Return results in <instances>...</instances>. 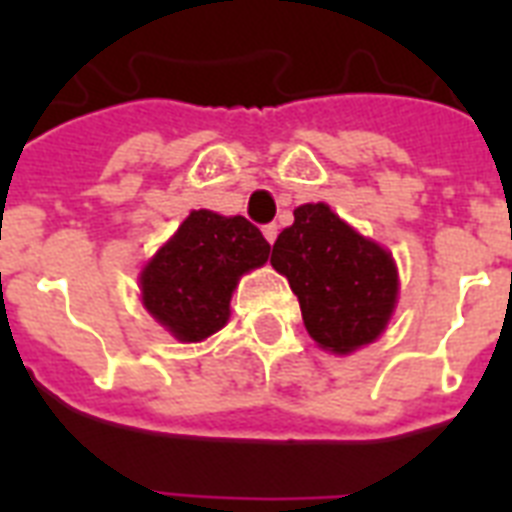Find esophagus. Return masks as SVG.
I'll use <instances>...</instances> for the list:
<instances>
[{
    "label": "esophagus",
    "instance_id": "obj_1",
    "mask_svg": "<svg viewBox=\"0 0 512 512\" xmlns=\"http://www.w3.org/2000/svg\"><path fill=\"white\" fill-rule=\"evenodd\" d=\"M263 236H265V241H268V244H273V241H276V236H279V228H276V225H265L263 228Z\"/></svg>",
    "mask_w": 512,
    "mask_h": 512
}]
</instances>
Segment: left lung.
Masks as SVG:
<instances>
[{"label":"left lung","instance_id":"left-lung-1","mask_svg":"<svg viewBox=\"0 0 512 512\" xmlns=\"http://www.w3.org/2000/svg\"><path fill=\"white\" fill-rule=\"evenodd\" d=\"M271 265L289 279L308 335L335 353L372 342L396 308L393 257L358 236L327 204L295 209V223L273 244Z\"/></svg>","mask_w":512,"mask_h":512}]
</instances>
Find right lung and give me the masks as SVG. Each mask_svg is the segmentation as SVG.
<instances>
[{
	"label": "right lung",
	"mask_w": 512,
	"mask_h": 512,
	"mask_svg": "<svg viewBox=\"0 0 512 512\" xmlns=\"http://www.w3.org/2000/svg\"><path fill=\"white\" fill-rule=\"evenodd\" d=\"M268 252L271 244L247 217L191 212L140 273L143 305L177 340H204L225 327L241 273L260 268Z\"/></svg>",
	"instance_id": "add662e5"
}]
</instances>
